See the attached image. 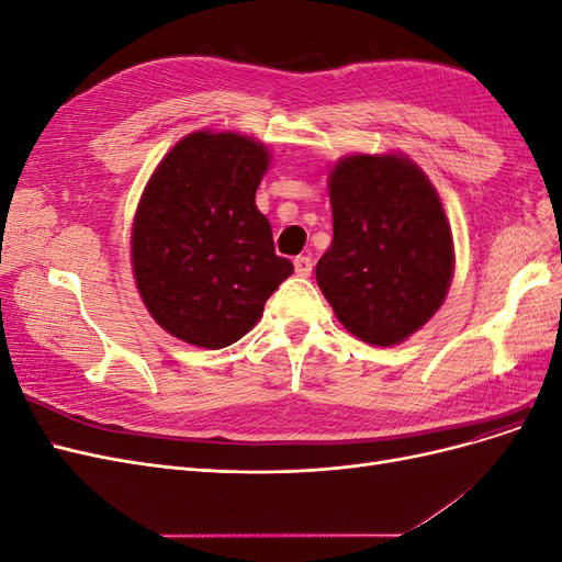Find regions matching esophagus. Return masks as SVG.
<instances>
[{
  "instance_id": "1",
  "label": "esophagus",
  "mask_w": 562,
  "mask_h": 562,
  "mask_svg": "<svg viewBox=\"0 0 562 562\" xmlns=\"http://www.w3.org/2000/svg\"><path fill=\"white\" fill-rule=\"evenodd\" d=\"M293 265H295V274L297 277H304V279L312 277L314 265H312V258H307V255H297Z\"/></svg>"
}]
</instances>
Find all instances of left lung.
<instances>
[{
    "label": "left lung",
    "mask_w": 562,
    "mask_h": 562,
    "mask_svg": "<svg viewBox=\"0 0 562 562\" xmlns=\"http://www.w3.org/2000/svg\"><path fill=\"white\" fill-rule=\"evenodd\" d=\"M333 244L318 288L368 345L403 342L443 304L454 246L434 184L403 155H351L330 171Z\"/></svg>",
    "instance_id": "1"
}]
</instances>
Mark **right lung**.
<instances>
[{
    "mask_svg": "<svg viewBox=\"0 0 562 562\" xmlns=\"http://www.w3.org/2000/svg\"><path fill=\"white\" fill-rule=\"evenodd\" d=\"M267 166V147L248 135L196 131L145 187L131 234L133 277L151 318L182 342L234 345L293 274L255 206Z\"/></svg>",
    "mask_w": 562,
    "mask_h": 562,
    "instance_id": "add662e5",
    "label": "right lung"
}]
</instances>
